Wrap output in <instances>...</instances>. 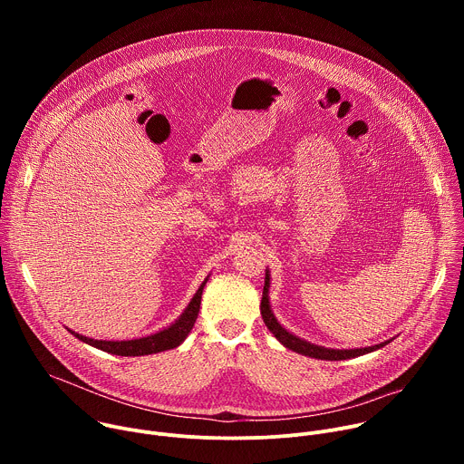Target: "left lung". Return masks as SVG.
<instances>
[{
    "mask_svg": "<svg viewBox=\"0 0 464 464\" xmlns=\"http://www.w3.org/2000/svg\"><path fill=\"white\" fill-rule=\"evenodd\" d=\"M260 314L264 323H266L270 333L290 351L299 353L303 356H310L315 360H328V362H338V360H351L356 356H363L367 353H372L376 349L385 347L389 342L372 345V347H363V349H326L321 345H314L310 342H304L297 336H294L292 333H288L286 328H283V324L277 321V317L272 312L270 306V270H266V277H264V290H262V301H260Z\"/></svg>",
    "mask_w": 464,
    "mask_h": 464,
    "instance_id": "8db88e82",
    "label": "left lung"
}]
</instances>
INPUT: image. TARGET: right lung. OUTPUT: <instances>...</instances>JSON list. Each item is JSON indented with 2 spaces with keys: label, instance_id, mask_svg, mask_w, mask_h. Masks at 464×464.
<instances>
[{
  "label": "right lung",
  "instance_id": "obj_1",
  "mask_svg": "<svg viewBox=\"0 0 464 464\" xmlns=\"http://www.w3.org/2000/svg\"><path fill=\"white\" fill-rule=\"evenodd\" d=\"M208 279L200 285V288L196 290L194 297L190 299V303L187 304L183 314L172 324L160 330V333H156V334L138 338V340H126V342H106V340L86 338L82 334L73 333V330H70V333L75 338H79L81 342H84V343H88L95 349H101L104 353L117 354V356H147V354H156V353H163V351H169V349H176L178 345L183 343V340L188 336V333L194 326L198 312H200L202 292H204V286H206Z\"/></svg>",
  "mask_w": 464,
  "mask_h": 464
}]
</instances>
